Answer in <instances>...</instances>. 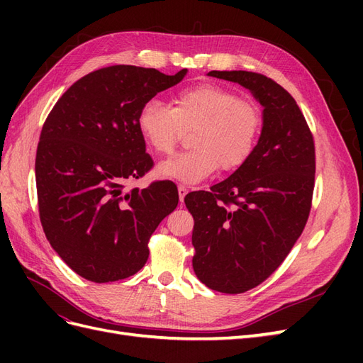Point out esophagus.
Wrapping results in <instances>:
<instances>
[{"mask_svg":"<svg viewBox=\"0 0 363 363\" xmlns=\"http://www.w3.org/2000/svg\"><path fill=\"white\" fill-rule=\"evenodd\" d=\"M188 194V186L186 184H179V196H180V203L184 201V196Z\"/></svg>","mask_w":363,"mask_h":363,"instance_id":"1","label":"esophagus"}]
</instances>
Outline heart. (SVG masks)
<instances>
[{
    "mask_svg": "<svg viewBox=\"0 0 363 363\" xmlns=\"http://www.w3.org/2000/svg\"><path fill=\"white\" fill-rule=\"evenodd\" d=\"M138 128L147 145L160 156L177 148L184 130H194L192 150L163 162L164 177L195 184L219 168L236 171L256 151L262 112L256 103L213 83L184 87L172 96V107L156 98L142 104Z\"/></svg>",
    "mask_w": 363,
    "mask_h": 363,
    "instance_id": "heart-1",
    "label": "heart"
}]
</instances>
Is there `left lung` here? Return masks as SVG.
<instances>
[{"mask_svg": "<svg viewBox=\"0 0 363 363\" xmlns=\"http://www.w3.org/2000/svg\"><path fill=\"white\" fill-rule=\"evenodd\" d=\"M208 75L250 89L263 106V127L250 160L211 191L184 196L194 216V271L207 288L242 294L276 271L311 213L315 142L292 95L251 71Z\"/></svg>", "mask_w": 363, "mask_h": 363, "instance_id": "1", "label": "left lung"}]
</instances>
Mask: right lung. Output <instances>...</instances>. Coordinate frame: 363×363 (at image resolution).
Returning a JSON list of instances; mask_svg holds the SVG:
<instances>
[{"instance_id":"1","label":"right lung","mask_w":363,"mask_h":363,"mask_svg":"<svg viewBox=\"0 0 363 363\" xmlns=\"http://www.w3.org/2000/svg\"><path fill=\"white\" fill-rule=\"evenodd\" d=\"M155 68L113 65L75 82L51 108L36 151L40 224L79 276L123 280L145 265L148 242L179 204L169 180L127 189L152 168L139 133L140 107L183 80Z\"/></svg>"}]
</instances>
